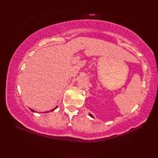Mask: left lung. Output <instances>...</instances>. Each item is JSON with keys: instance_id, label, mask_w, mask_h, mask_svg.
Returning <instances> with one entry per match:
<instances>
[{"instance_id": "1", "label": "left lung", "mask_w": 158, "mask_h": 158, "mask_svg": "<svg viewBox=\"0 0 158 158\" xmlns=\"http://www.w3.org/2000/svg\"><path fill=\"white\" fill-rule=\"evenodd\" d=\"M89 116H91V117H93V116H92V115H91V114H89Z\"/></svg>"}]
</instances>
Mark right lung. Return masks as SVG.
<instances>
[{
  "mask_svg": "<svg viewBox=\"0 0 158 158\" xmlns=\"http://www.w3.org/2000/svg\"><path fill=\"white\" fill-rule=\"evenodd\" d=\"M56 108H57V106H56V107L55 109H56ZM52 109V110H51V111H53V110H54V109ZM31 109V110L32 111H33V112H35V111L33 110V109Z\"/></svg>",
  "mask_w": 158,
  "mask_h": 158,
  "instance_id": "obj_1",
  "label": "right lung"
}]
</instances>
